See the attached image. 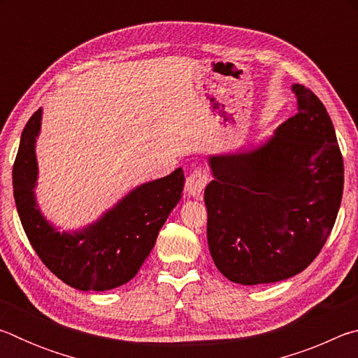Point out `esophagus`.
Segmentation results:
<instances>
[{
    "label": "esophagus",
    "instance_id": "obj_1",
    "mask_svg": "<svg viewBox=\"0 0 358 358\" xmlns=\"http://www.w3.org/2000/svg\"><path fill=\"white\" fill-rule=\"evenodd\" d=\"M210 181V175L202 167L194 169V171L187 175L186 178V191L189 196L192 197H199L203 192L205 186L208 185Z\"/></svg>",
    "mask_w": 358,
    "mask_h": 358
}]
</instances>
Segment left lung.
Here are the masks:
<instances>
[{
	"instance_id": "left-lung-1",
	"label": "left lung",
	"mask_w": 358,
	"mask_h": 358,
	"mask_svg": "<svg viewBox=\"0 0 358 358\" xmlns=\"http://www.w3.org/2000/svg\"><path fill=\"white\" fill-rule=\"evenodd\" d=\"M299 112L251 151L210 156V254L221 273L254 286L299 275L335 226L344 164L322 102L295 83Z\"/></svg>"
}]
</instances>
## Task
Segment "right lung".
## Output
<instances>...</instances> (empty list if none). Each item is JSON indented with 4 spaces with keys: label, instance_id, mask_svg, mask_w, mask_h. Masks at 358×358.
Wrapping results in <instances>:
<instances>
[{
    "label": "right lung",
    "instance_id": "add662e5",
    "mask_svg": "<svg viewBox=\"0 0 358 358\" xmlns=\"http://www.w3.org/2000/svg\"><path fill=\"white\" fill-rule=\"evenodd\" d=\"M42 110L31 115L22 132L12 169L14 199L29 243L53 275L78 290H110L137 275L153 250L157 234L181 199L185 175L181 167L164 178L137 186L90 226L76 232H58L38 208L34 145Z\"/></svg>",
    "mask_w": 358,
    "mask_h": 358
}]
</instances>
